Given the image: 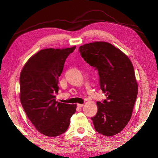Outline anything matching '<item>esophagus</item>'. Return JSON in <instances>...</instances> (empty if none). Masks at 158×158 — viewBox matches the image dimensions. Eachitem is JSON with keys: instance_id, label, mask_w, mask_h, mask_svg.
Listing matches in <instances>:
<instances>
[{"instance_id": "34e87169", "label": "esophagus", "mask_w": 158, "mask_h": 158, "mask_svg": "<svg viewBox=\"0 0 158 158\" xmlns=\"http://www.w3.org/2000/svg\"><path fill=\"white\" fill-rule=\"evenodd\" d=\"M77 106L78 107H82L83 106H84L83 104H77Z\"/></svg>"}]
</instances>
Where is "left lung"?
I'll return each instance as SVG.
<instances>
[{
	"mask_svg": "<svg viewBox=\"0 0 158 158\" xmlns=\"http://www.w3.org/2000/svg\"><path fill=\"white\" fill-rule=\"evenodd\" d=\"M81 57L98 70L100 87L107 96L97 102L98 113L92 118L95 130L113 136L122 131L130 121L137 99L138 85L128 57L111 44L95 42L79 47Z\"/></svg>",
	"mask_w": 158,
	"mask_h": 158,
	"instance_id": "8db88e82",
	"label": "left lung"
}]
</instances>
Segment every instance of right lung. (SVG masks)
<instances>
[{
  "instance_id": "right-lung-1",
  "label": "right lung",
  "mask_w": 158,
  "mask_h": 158,
  "mask_svg": "<svg viewBox=\"0 0 158 158\" xmlns=\"http://www.w3.org/2000/svg\"><path fill=\"white\" fill-rule=\"evenodd\" d=\"M45 48L32 56L23 66L19 77V98L31 123L47 137H57L69 126L77 104L56 101L58 78L67 57L75 49Z\"/></svg>"
}]
</instances>
